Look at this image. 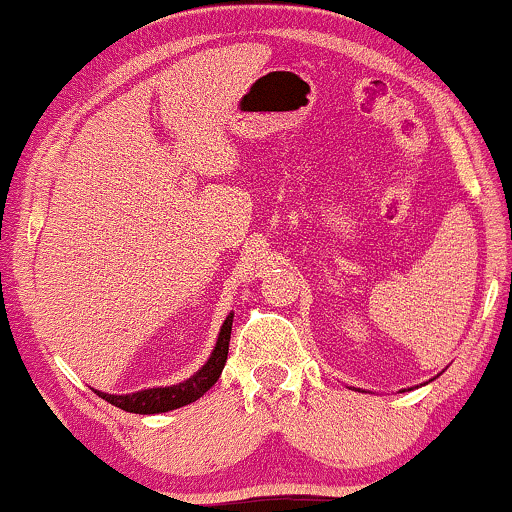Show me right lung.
I'll return each mask as SVG.
<instances>
[{
	"label": "right lung",
	"instance_id": "1",
	"mask_svg": "<svg viewBox=\"0 0 512 512\" xmlns=\"http://www.w3.org/2000/svg\"><path fill=\"white\" fill-rule=\"evenodd\" d=\"M231 324H233V312L224 319L221 324L217 346H214L209 360L202 365L193 377L181 381V384L164 386V389H145L138 393H126V396H114V393H102L95 391L97 396L107 400V403L116 405V408L135 412V415H157V412H169L183 405L195 403L197 398L205 396V393L217 384L221 369L226 365V355H229V341H231Z\"/></svg>",
	"mask_w": 512,
	"mask_h": 512
}]
</instances>
